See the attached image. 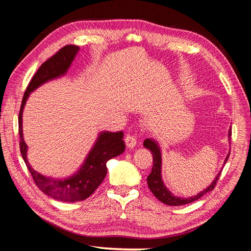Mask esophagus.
Returning a JSON list of instances; mask_svg holds the SVG:
<instances>
[{"label": "esophagus", "instance_id": "1", "mask_svg": "<svg viewBox=\"0 0 251 251\" xmlns=\"http://www.w3.org/2000/svg\"><path fill=\"white\" fill-rule=\"evenodd\" d=\"M125 141H126V144L128 149H133L136 146V143H137V138H136L135 135L127 134L126 136Z\"/></svg>", "mask_w": 251, "mask_h": 251}]
</instances>
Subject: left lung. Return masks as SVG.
Segmentation results:
<instances>
[{"label": "left lung", "instance_id": "obj_1", "mask_svg": "<svg viewBox=\"0 0 251 251\" xmlns=\"http://www.w3.org/2000/svg\"><path fill=\"white\" fill-rule=\"evenodd\" d=\"M228 137H231V128L229 130ZM143 146L144 148L149 149L151 155H153V169H151V174L148 176V185L151 189V192L154 194V196L159 201H161L166 205H171V206H178V205H184V204L192 203L196 200H198L202 196H204L205 194L212 191V189L215 188L222 171L218 174V176L216 177L214 182H212L206 189H204L203 192L196 195L195 197H189V198H178V197L173 196L169 189L164 186L161 179V153L158 144L154 140L146 139L143 142ZM228 157H229V154L226 157L225 162L227 161Z\"/></svg>", "mask_w": 251, "mask_h": 251}]
</instances>
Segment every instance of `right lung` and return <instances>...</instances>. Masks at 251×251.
Returning a JSON list of instances; mask_svg holds the SVG:
<instances>
[{"label": "right lung", "mask_w": 251, "mask_h": 251, "mask_svg": "<svg viewBox=\"0 0 251 251\" xmlns=\"http://www.w3.org/2000/svg\"><path fill=\"white\" fill-rule=\"evenodd\" d=\"M78 50L79 47L75 45H67L41 65L25 91L19 113L20 150L34 183L44 194L65 202H76L89 198L101 184L107 175L105 163L109 159L123 154L126 149L123 132L101 133L78 173L65 180H55L43 176L35 172L27 160V146L23 138L22 115L29 93L47 80L65 74Z\"/></svg>", "instance_id": "add662e5"}]
</instances>
